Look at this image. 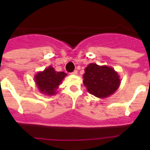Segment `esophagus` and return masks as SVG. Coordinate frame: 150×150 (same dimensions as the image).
Segmentation results:
<instances>
[{"mask_svg":"<svg viewBox=\"0 0 150 150\" xmlns=\"http://www.w3.org/2000/svg\"><path fill=\"white\" fill-rule=\"evenodd\" d=\"M71 74H72V75H78V71H77V70H75V71H74V72H72V73H71Z\"/></svg>","mask_w":150,"mask_h":150,"instance_id":"esophagus-1","label":"esophagus"}]
</instances>
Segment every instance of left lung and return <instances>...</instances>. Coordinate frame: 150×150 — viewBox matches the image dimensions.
<instances>
[{"label": "left lung", "instance_id": "obj_1", "mask_svg": "<svg viewBox=\"0 0 150 150\" xmlns=\"http://www.w3.org/2000/svg\"><path fill=\"white\" fill-rule=\"evenodd\" d=\"M83 83L91 94L98 98H107L118 89L120 79L114 68L90 63L85 68Z\"/></svg>", "mask_w": 150, "mask_h": 150}]
</instances>
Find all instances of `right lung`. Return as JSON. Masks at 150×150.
Wrapping results in <instances>:
<instances>
[{
    "instance_id": "obj_1",
    "label": "right lung",
    "mask_w": 150,
    "mask_h": 150,
    "mask_svg": "<svg viewBox=\"0 0 150 150\" xmlns=\"http://www.w3.org/2000/svg\"><path fill=\"white\" fill-rule=\"evenodd\" d=\"M66 76L65 72H57L53 67L49 66L43 71L35 74L34 80L40 93L48 96H53L57 93L59 86Z\"/></svg>"
}]
</instances>
